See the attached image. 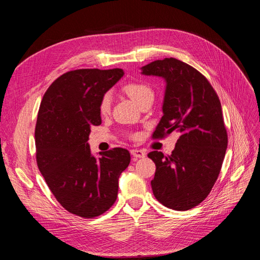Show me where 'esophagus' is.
<instances>
[{"label":"esophagus","mask_w":260,"mask_h":260,"mask_svg":"<svg viewBox=\"0 0 260 260\" xmlns=\"http://www.w3.org/2000/svg\"><path fill=\"white\" fill-rule=\"evenodd\" d=\"M130 152H131V155L135 157V158H143V157H145V155H146L143 149H139V148H133Z\"/></svg>","instance_id":"34e87169"}]
</instances>
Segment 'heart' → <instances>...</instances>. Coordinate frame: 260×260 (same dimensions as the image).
<instances>
[{"label":"heart","instance_id":"heart-1","mask_svg":"<svg viewBox=\"0 0 260 260\" xmlns=\"http://www.w3.org/2000/svg\"><path fill=\"white\" fill-rule=\"evenodd\" d=\"M123 90L138 105H140L143 101L147 99H151V98L154 99V92L152 88L144 82H138V81L129 82L124 85ZM111 106H112V95L111 93L107 92L104 94L103 98L101 100V103H100L101 114L107 115L109 111H111Z\"/></svg>","mask_w":260,"mask_h":260}]
</instances>
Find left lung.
<instances>
[{"mask_svg":"<svg viewBox=\"0 0 260 260\" xmlns=\"http://www.w3.org/2000/svg\"><path fill=\"white\" fill-rule=\"evenodd\" d=\"M141 74L166 82L162 117L153 138L180 135L171 155L148 154L156 165L154 196L168 208L188 210L207 198L222 166L228 137L221 104L206 78L177 58L149 62Z\"/></svg>","mask_w":260,"mask_h":260,"instance_id":"left-lung-1","label":"left lung"}]
</instances>
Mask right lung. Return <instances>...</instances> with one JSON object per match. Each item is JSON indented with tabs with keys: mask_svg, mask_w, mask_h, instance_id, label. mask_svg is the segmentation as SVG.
<instances>
[{
	"mask_svg": "<svg viewBox=\"0 0 260 260\" xmlns=\"http://www.w3.org/2000/svg\"><path fill=\"white\" fill-rule=\"evenodd\" d=\"M124 75L119 68L77 69L46 90L36 125L37 164L51 192L74 215L94 218L113 206L128 149L91 153V128L102 123L100 103Z\"/></svg>",
	"mask_w": 260,
	"mask_h": 260,
	"instance_id": "1",
	"label": "right lung"
}]
</instances>
